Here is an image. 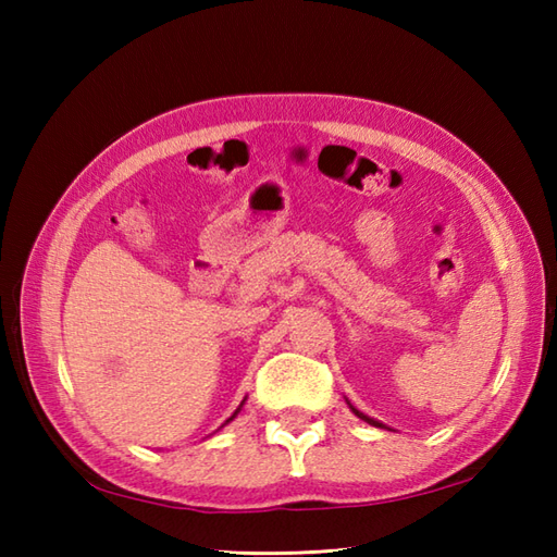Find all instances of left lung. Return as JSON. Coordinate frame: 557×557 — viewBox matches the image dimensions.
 I'll list each match as a JSON object with an SVG mask.
<instances>
[{"label":"left lung","mask_w":557,"mask_h":557,"mask_svg":"<svg viewBox=\"0 0 557 557\" xmlns=\"http://www.w3.org/2000/svg\"><path fill=\"white\" fill-rule=\"evenodd\" d=\"M351 411H354V413H357V417H359V419H363L366 423H371V425H377V429H381V425H383L381 421H375V419H371V417H366V413H363V411H359L357 407H351Z\"/></svg>","instance_id":"left-lung-1"}]
</instances>
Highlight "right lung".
I'll use <instances>...</instances> for the list:
<instances>
[{
  "mask_svg": "<svg viewBox=\"0 0 557 557\" xmlns=\"http://www.w3.org/2000/svg\"><path fill=\"white\" fill-rule=\"evenodd\" d=\"M236 413H239V409H236V411H234V413H232V417H230V419H227V421H224V423H230V421H232V419H234V417H236Z\"/></svg>",
  "mask_w": 557,
  "mask_h": 557,
  "instance_id": "right-lung-1",
  "label": "right lung"
}]
</instances>
